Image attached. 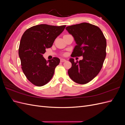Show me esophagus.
Instances as JSON below:
<instances>
[{
  "instance_id": "34e87169",
  "label": "esophagus",
  "mask_w": 125,
  "mask_h": 125,
  "mask_svg": "<svg viewBox=\"0 0 125 125\" xmlns=\"http://www.w3.org/2000/svg\"><path fill=\"white\" fill-rule=\"evenodd\" d=\"M66 61V60L65 59H63V58H62L61 59H60V62H65Z\"/></svg>"
}]
</instances>
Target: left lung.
Masks as SVG:
<instances>
[{
  "mask_svg": "<svg viewBox=\"0 0 125 125\" xmlns=\"http://www.w3.org/2000/svg\"><path fill=\"white\" fill-rule=\"evenodd\" d=\"M66 29L76 43L71 56H83L82 60L76 62L73 58H70L72 66L68 73L77 83H87L96 76L103 66L106 41L101 29L90 23L84 22L68 26Z\"/></svg>",
  "mask_w": 125,
  "mask_h": 125,
  "instance_id": "left-lung-1",
  "label": "left lung"
}]
</instances>
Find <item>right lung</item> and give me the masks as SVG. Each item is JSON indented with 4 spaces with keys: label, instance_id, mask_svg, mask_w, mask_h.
<instances>
[{
    "label": "right lung",
    "instance_id": "add662e5",
    "mask_svg": "<svg viewBox=\"0 0 125 125\" xmlns=\"http://www.w3.org/2000/svg\"><path fill=\"white\" fill-rule=\"evenodd\" d=\"M66 25L41 24L26 30L22 35L19 48L22 69L32 83L41 86L47 84L53 76L60 59L54 57L46 60L43 54L46 48L52 46L56 37Z\"/></svg>",
    "mask_w": 125,
    "mask_h": 125
}]
</instances>
